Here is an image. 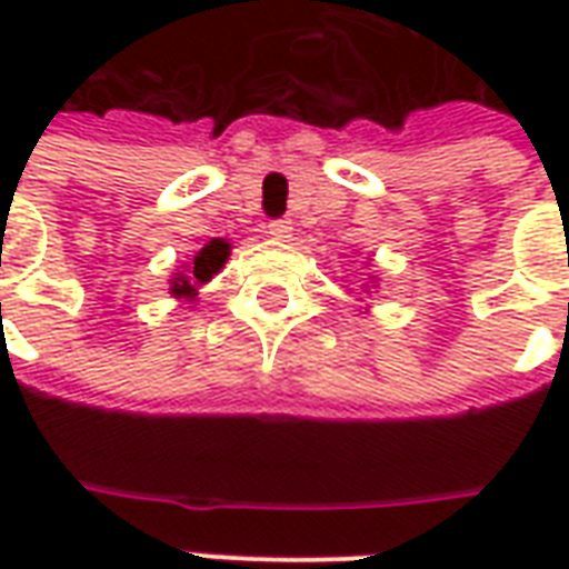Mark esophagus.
<instances>
[{
  "instance_id": "obj_1",
  "label": "esophagus",
  "mask_w": 569,
  "mask_h": 569,
  "mask_svg": "<svg viewBox=\"0 0 569 569\" xmlns=\"http://www.w3.org/2000/svg\"><path fill=\"white\" fill-rule=\"evenodd\" d=\"M264 234H271L273 240H289L292 237V222H286V219L268 222L264 224Z\"/></svg>"
}]
</instances>
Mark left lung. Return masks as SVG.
Returning a JSON list of instances; mask_svg holds the SVG:
<instances>
[{"mask_svg": "<svg viewBox=\"0 0 569 569\" xmlns=\"http://www.w3.org/2000/svg\"><path fill=\"white\" fill-rule=\"evenodd\" d=\"M371 283H375V280H371Z\"/></svg>", "mask_w": 569, "mask_h": 569, "instance_id": "8db88e82", "label": "left lung"}]
</instances>
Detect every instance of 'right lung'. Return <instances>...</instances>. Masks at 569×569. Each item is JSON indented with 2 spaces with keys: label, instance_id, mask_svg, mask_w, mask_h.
Listing matches in <instances>:
<instances>
[{
  "label": "right lung",
  "instance_id": "right-lung-1",
  "mask_svg": "<svg viewBox=\"0 0 569 569\" xmlns=\"http://www.w3.org/2000/svg\"><path fill=\"white\" fill-rule=\"evenodd\" d=\"M228 256H231V243H228V240H222V237L207 240V243L194 252V259L186 261V264L170 277V296H173L176 301L194 305V301H198L200 286L210 283L212 277L222 271Z\"/></svg>",
  "mask_w": 569,
  "mask_h": 569
}]
</instances>
